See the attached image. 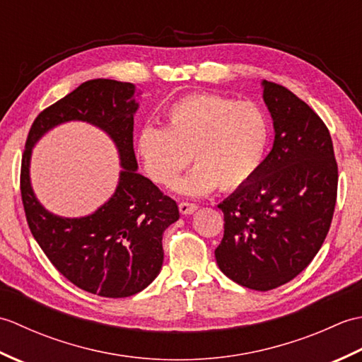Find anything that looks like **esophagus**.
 Masks as SVG:
<instances>
[{"instance_id":"1","label":"esophagus","mask_w":362,"mask_h":362,"mask_svg":"<svg viewBox=\"0 0 362 362\" xmlns=\"http://www.w3.org/2000/svg\"><path fill=\"white\" fill-rule=\"evenodd\" d=\"M179 210L182 214H193L197 210V205L191 204V202H180Z\"/></svg>"}]
</instances>
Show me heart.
Returning <instances> with one entry per match:
<instances>
[{
    "label": "heart",
    "mask_w": 362,
    "mask_h": 362,
    "mask_svg": "<svg viewBox=\"0 0 362 362\" xmlns=\"http://www.w3.org/2000/svg\"><path fill=\"white\" fill-rule=\"evenodd\" d=\"M271 135V121L258 104L191 95L168 107L163 127H141L135 151L149 179L163 188L173 187L193 158L196 166L175 191L205 196L219 185L226 191L247 185L264 163Z\"/></svg>",
    "instance_id": "obj_1"
}]
</instances>
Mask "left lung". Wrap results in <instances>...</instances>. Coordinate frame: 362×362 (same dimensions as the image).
I'll list each match as a JSON object with an SVG mask.
<instances>
[{"label": "left lung", "instance_id": "obj_1", "mask_svg": "<svg viewBox=\"0 0 362 362\" xmlns=\"http://www.w3.org/2000/svg\"><path fill=\"white\" fill-rule=\"evenodd\" d=\"M274 146L253 179L218 209L224 238L214 250L230 280L269 291L291 281L324 244L337 194V163L327 126L279 83L261 82Z\"/></svg>", "mask_w": 362, "mask_h": 362}]
</instances>
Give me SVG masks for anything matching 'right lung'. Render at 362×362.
<instances>
[{
	"label": "right lung",
	"instance_id": "add662e5",
	"mask_svg": "<svg viewBox=\"0 0 362 362\" xmlns=\"http://www.w3.org/2000/svg\"><path fill=\"white\" fill-rule=\"evenodd\" d=\"M136 110L134 83L113 79L83 82L38 115L21 158V199L30 233L66 280L101 297H130L149 286L163 264V232L179 219L173 199L136 173ZM70 120L88 122L109 134L123 168L110 201L82 218H62L46 211L37 202L28 174L36 141Z\"/></svg>",
	"mask_w": 362,
	"mask_h": 362
}]
</instances>
